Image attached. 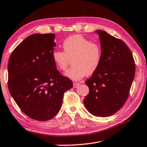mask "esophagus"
Segmentation results:
<instances>
[{
    "mask_svg": "<svg viewBox=\"0 0 147 147\" xmlns=\"http://www.w3.org/2000/svg\"><path fill=\"white\" fill-rule=\"evenodd\" d=\"M80 84V83H73V87L76 88Z\"/></svg>",
    "mask_w": 147,
    "mask_h": 147,
    "instance_id": "34e87169",
    "label": "esophagus"
}]
</instances>
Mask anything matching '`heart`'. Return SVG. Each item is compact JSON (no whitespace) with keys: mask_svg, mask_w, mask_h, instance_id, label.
I'll use <instances>...</instances> for the list:
<instances>
[{"mask_svg":"<svg viewBox=\"0 0 147 147\" xmlns=\"http://www.w3.org/2000/svg\"><path fill=\"white\" fill-rule=\"evenodd\" d=\"M63 51L55 49L52 60L60 71H65L72 60L73 67L65 76L73 80H80L86 75H91L99 67L102 59V48L99 42L91 41L81 34H75L63 41Z\"/></svg>","mask_w":147,"mask_h":147,"instance_id":"1","label":"heart"}]
</instances>
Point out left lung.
Wrapping results in <instances>:
<instances>
[{
  "label": "left lung",
  "mask_w": 147,
  "mask_h": 147,
  "mask_svg": "<svg viewBox=\"0 0 147 147\" xmlns=\"http://www.w3.org/2000/svg\"><path fill=\"white\" fill-rule=\"evenodd\" d=\"M102 48L99 67L85 82L89 93L84 103L96 116L107 117L121 109L129 98L136 66L131 51L121 40L97 30Z\"/></svg>",
  "instance_id": "left-lung-1"
}]
</instances>
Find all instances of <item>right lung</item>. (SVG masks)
Masks as SVG:
<instances>
[{
	"mask_svg": "<svg viewBox=\"0 0 147 147\" xmlns=\"http://www.w3.org/2000/svg\"><path fill=\"white\" fill-rule=\"evenodd\" d=\"M55 34H33L13 50L8 62V89L26 115L47 121L57 115L73 82L60 73L52 60Z\"/></svg>",
	"mask_w": 147,
	"mask_h": 147,
	"instance_id": "right-lung-1",
	"label": "right lung"
}]
</instances>
